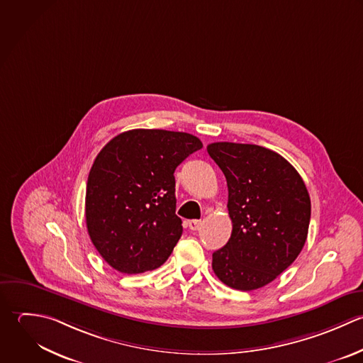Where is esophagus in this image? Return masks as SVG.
<instances>
[{
	"mask_svg": "<svg viewBox=\"0 0 363 363\" xmlns=\"http://www.w3.org/2000/svg\"><path fill=\"white\" fill-rule=\"evenodd\" d=\"M189 229L191 230H199L201 228H202V220H196V219H194V220H189Z\"/></svg>",
	"mask_w": 363,
	"mask_h": 363,
	"instance_id": "1",
	"label": "esophagus"
}]
</instances>
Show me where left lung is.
<instances>
[{
	"instance_id": "8db88e82",
	"label": "left lung",
	"mask_w": 363,
	"mask_h": 363,
	"mask_svg": "<svg viewBox=\"0 0 363 363\" xmlns=\"http://www.w3.org/2000/svg\"><path fill=\"white\" fill-rule=\"evenodd\" d=\"M208 154L228 182L229 242L212 255L218 279L240 291L262 289L301 253L311 201L297 169L280 154L255 144L212 143Z\"/></svg>"
}]
</instances>
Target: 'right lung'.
Returning <instances> with one entry per match:
<instances>
[{
    "mask_svg": "<svg viewBox=\"0 0 363 363\" xmlns=\"http://www.w3.org/2000/svg\"><path fill=\"white\" fill-rule=\"evenodd\" d=\"M201 148L188 133L137 128L97 154L86 186V226L113 269L138 274L167 262L182 235L174 172Z\"/></svg>",
    "mask_w": 363,
    "mask_h": 363,
    "instance_id": "obj_1",
    "label": "right lung"
}]
</instances>
